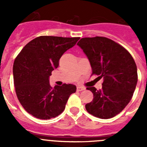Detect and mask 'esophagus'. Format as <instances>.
I'll return each instance as SVG.
<instances>
[{"instance_id":"esophagus-1","label":"esophagus","mask_w":147,"mask_h":147,"mask_svg":"<svg viewBox=\"0 0 147 147\" xmlns=\"http://www.w3.org/2000/svg\"><path fill=\"white\" fill-rule=\"evenodd\" d=\"M85 89V88H84L82 86H77V88H76V90L77 91H82V90H84Z\"/></svg>"}]
</instances>
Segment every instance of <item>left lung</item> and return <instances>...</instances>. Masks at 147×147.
Returning a JSON list of instances; mask_svg holds the SVG:
<instances>
[{
	"label": "left lung",
	"instance_id": "obj_1",
	"mask_svg": "<svg viewBox=\"0 0 147 147\" xmlns=\"http://www.w3.org/2000/svg\"><path fill=\"white\" fill-rule=\"evenodd\" d=\"M77 45L90 61L92 75L102 79V88L87 89L93 93V101L85 105L90 114L99 119L113 118L130 102L138 82L134 59L123 46L105 37H85Z\"/></svg>",
	"mask_w": 147,
	"mask_h": 147
}]
</instances>
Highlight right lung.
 <instances>
[{"instance_id": "obj_1", "label": "right lung", "mask_w": 147, "mask_h": 147, "mask_svg": "<svg viewBox=\"0 0 147 147\" xmlns=\"http://www.w3.org/2000/svg\"><path fill=\"white\" fill-rule=\"evenodd\" d=\"M80 37L40 36L24 46L13 65V76L18 100L26 112L40 119H50L62 113L68 98L75 93L72 84L51 86L49 76L59 66L66 51Z\"/></svg>"}]
</instances>
